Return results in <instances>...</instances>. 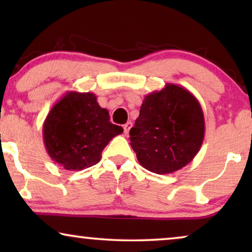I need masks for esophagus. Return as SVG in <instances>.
Returning <instances> with one entry per match:
<instances>
[{
  "label": "esophagus",
  "instance_id": "34e87169",
  "mask_svg": "<svg viewBox=\"0 0 252 252\" xmlns=\"http://www.w3.org/2000/svg\"><path fill=\"white\" fill-rule=\"evenodd\" d=\"M132 126H133V124L130 123V122L126 123L125 125H124V133H125V135H126V136L128 135V133H129V129L132 128Z\"/></svg>",
  "mask_w": 252,
  "mask_h": 252
}]
</instances>
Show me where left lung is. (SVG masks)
<instances>
[{
  "label": "left lung",
  "instance_id": "obj_1",
  "mask_svg": "<svg viewBox=\"0 0 252 252\" xmlns=\"http://www.w3.org/2000/svg\"><path fill=\"white\" fill-rule=\"evenodd\" d=\"M204 133V115L197 98L181 86L166 84L144 97L129 139L146 170L168 174L194 159Z\"/></svg>",
  "mask_w": 252,
  "mask_h": 252
}]
</instances>
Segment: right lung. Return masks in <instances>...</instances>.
<instances>
[{
	"instance_id": "add662e5",
	"label": "right lung",
	"mask_w": 252,
	"mask_h": 252,
	"mask_svg": "<svg viewBox=\"0 0 252 252\" xmlns=\"http://www.w3.org/2000/svg\"><path fill=\"white\" fill-rule=\"evenodd\" d=\"M123 132V127L110 123L109 111L89 92L66 93L55 103L42 127L48 155L68 171L97 164L106 144Z\"/></svg>"
}]
</instances>
